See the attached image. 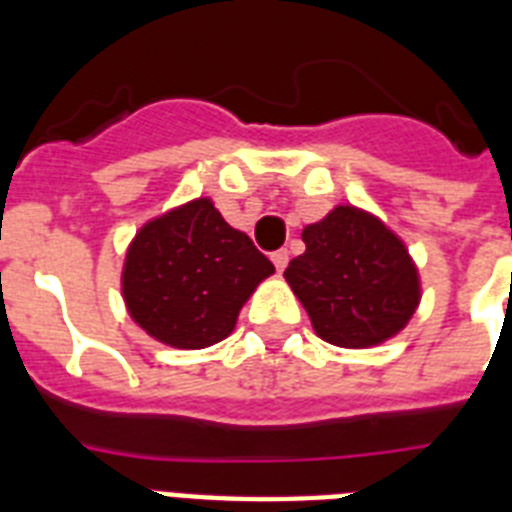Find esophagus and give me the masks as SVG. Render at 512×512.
Here are the masks:
<instances>
[{"mask_svg":"<svg viewBox=\"0 0 512 512\" xmlns=\"http://www.w3.org/2000/svg\"><path fill=\"white\" fill-rule=\"evenodd\" d=\"M271 260H273V265H276V271L281 273L289 263V252H287V249H276V252L271 255Z\"/></svg>","mask_w":512,"mask_h":512,"instance_id":"obj_1","label":"esophagus"}]
</instances>
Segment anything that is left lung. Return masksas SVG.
Wrapping results in <instances>:
<instances>
[{
  "mask_svg": "<svg viewBox=\"0 0 512 512\" xmlns=\"http://www.w3.org/2000/svg\"><path fill=\"white\" fill-rule=\"evenodd\" d=\"M305 252L284 279L321 340L372 348L409 324L420 305V273L380 217L340 204L303 228Z\"/></svg>",
  "mask_w": 512,
  "mask_h": 512,
  "instance_id": "8db88e82",
  "label": "left lung"
}]
</instances>
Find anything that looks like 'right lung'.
I'll list each match as a JSON object with an SVG mask.
<instances>
[{
	"instance_id": "obj_1",
	"label": "right lung",
	"mask_w": 512,
	"mask_h": 512,
	"mask_svg": "<svg viewBox=\"0 0 512 512\" xmlns=\"http://www.w3.org/2000/svg\"><path fill=\"white\" fill-rule=\"evenodd\" d=\"M271 273V260L225 223L212 199H193L135 233L122 295L154 340L196 350L231 335L241 305Z\"/></svg>"
}]
</instances>
